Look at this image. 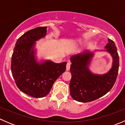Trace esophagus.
<instances>
[{
    "label": "esophagus",
    "instance_id": "obj_1",
    "mask_svg": "<svg viewBox=\"0 0 125 125\" xmlns=\"http://www.w3.org/2000/svg\"><path fill=\"white\" fill-rule=\"evenodd\" d=\"M70 66H71V63L70 62H68L67 63V64H66V69L67 71H69L70 69Z\"/></svg>",
    "mask_w": 125,
    "mask_h": 125
}]
</instances>
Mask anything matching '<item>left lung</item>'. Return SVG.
<instances>
[{
    "instance_id": "left-lung-1",
    "label": "left lung",
    "mask_w": 125,
    "mask_h": 125,
    "mask_svg": "<svg viewBox=\"0 0 125 125\" xmlns=\"http://www.w3.org/2000/svg\"><path fill=\"white\" fill-rule=\"evenodd\" d=\"M105 50L113 58L112 67L103 74H96L89 69L94 53L86 50L70 57L71 79L70 94L73 99L83 103L95 100L105 95L114 86L119 67V57L115 43L108 39Z\"/></svg>"
}]
</instances>
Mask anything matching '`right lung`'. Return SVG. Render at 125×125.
I'll use <instances>...</instances> for the list:
<instances>
[{
  "label": "right lung",
  "instance_id": "add662e5",
  "mask_svg": "<svg viewBox=\"0 0 125 125\" xmlns=\"http://www.w3.org/2000/svg\"><path fill=\"white\" fill-rule=\"evenodd\" d=\"M46 28L37 27L23 34L16 42L11 58V73L16 85L23 93L35 98L46 96L66 70V62L57 63L49 60H37L36 42L45 37Z\"/></svg>",
  "mask_w": 125,
  "mask_h": 125
}]
</instances>
